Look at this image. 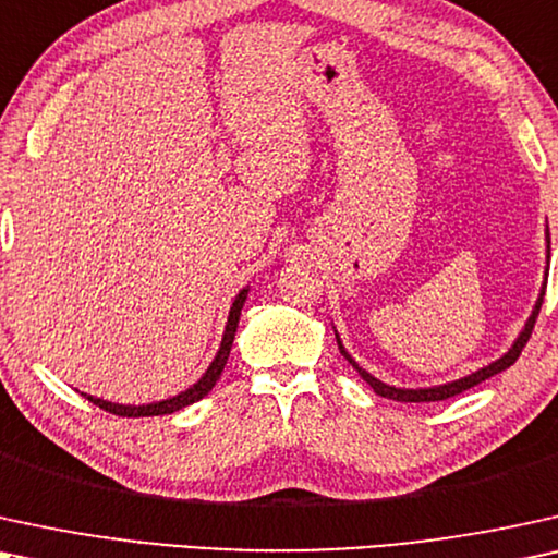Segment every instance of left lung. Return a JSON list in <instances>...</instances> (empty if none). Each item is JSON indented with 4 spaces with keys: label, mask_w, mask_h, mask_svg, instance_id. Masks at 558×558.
I'll list each match as a JSON object with an SVG mask.
<instances>
[{
    "label": "left lung",
    "mask_w": 558,
    "mask_h": 558,
    "mask_svg": "<svg viewBox=\"0 0 558 558\" xmlns=\"http://www.w3.org/2000/svg\"><path fill=\"white\" fill-rule=\"evenodd\" d=\"M548 259H551V236H548V229H546V270H548ZM546 278H548V275H544V283H541V293H538L536 303H533V311H531L529 322L523 324L521 333H518L515 341H512L508 352H505L502 356H497V360H495V362H489V365L480 367V369H474V373L464 375V377H459V380L444 383V385H430V388H396V385H388V383L377 380L375 375H369L365 367H360V362H356L354 356L347 352V347L341 344V339H339L337 329H333V337H337L339 352L344 354V360L349 362V365H352V367L356 369V373H360L362 380H365V383L369 385V388H373V390L377 392V396L390 398V400H400V403H430V400H447V398H451V396H459V392H464V390L474 388V385H480L482 380H487V377H493V375H497V373H502V369H508V367L512 365V362H515L518 356H521L523 347H525V341L531 339L533 324H536V318H538L541 303H544V295H546Z\"/></svg>",
    "instance_id": "1"
}]
</instances>
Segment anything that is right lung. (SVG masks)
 Segmentation results:
<instances>
[{"instance_id":"1","label":"right lung","mask_w":558,"mask_h":558,"mask_svg":"<svg viewBox=\"0 0 558 558\" xmlns=\"http://www.w3.org/2000/svg\"><path fill=\"white\" fill-rule=\"evenodd\" d=\"M247 293H250V286H244L240 293L234 295L232 301V308H229V316H227V326H225V333H221V344L217 349V354H214L211 365L206 367V373L198 377L196 383L189 385V388L178 392V396H170V398H162V400H153V403H140V405H130V403H111V400H104V398H94L88 396V392H81L86 400H92L94 405L104 408V411L114 413V415H128V418H140V415H166V413H175L181 411V408L196 403V400H202L204 396H209L214 385H217L221 369H225L227 360H229V352H232V341H234V333H236V324H240V316H242V306L244 301H247Z\"/></svg>"}]
</instances>
